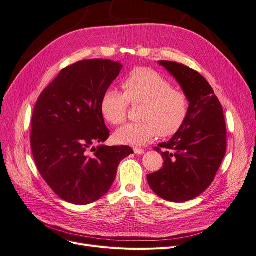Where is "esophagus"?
Wrapping results in <instances>:
<instances>
[{"instance_id": "esophagus-1", "label": "esophagus", "mask_w": 256, "mask_h": 256, "mask_svg": "<svg viewBox=\"0 0 256 256\" xmlns=\"http://www.w3.org/2000/svg\"><path fill=\"white\" fill-rule=\"evenodd\" d=\"M134 152H135V154H144V150L141 148H134Z\"/></svg>"}]
</instances>
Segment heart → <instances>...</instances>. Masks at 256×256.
Here are the masks:
<instances>
[{
  "mask_svg": "<svg viewBox=\"0 0 256 256\" xmlns=\"http://www.w3.org/2000/svg\"><path fill=\"white\" fill-rule=\"evenodd\" d=\"M124 92L106 89L102 96L100 109L106 121L118 126L128 116V104H142L138 122L128 124L116 130V142L143 145L158 135L171 137L180 130L189 114L186 94L173 88L164 76L150 68L132 70L122 84Z\"/></svg>",
  "mask_w": 256,
  "mask_h": 256,
  "instance_id": "b5f03b06",
  "label": "heart"
}]
</instances>
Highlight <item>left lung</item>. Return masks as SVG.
I'll use <instances>...</instances> for the list:
<instances>
[{
	"label": "left lung",
	"instance_id": "obj_1",
	"mask_svg": "<svg viewBox=\"0 0 256 256\" xmlns=\"http://www.w3.org/2000/svg\"><path fill=\"white\" fill-rule=\"evenodd\" d=\"M180 85L189 100L182 128L154 150L164 166L148 174L152 190L172 202H184L204 192L212 182L226 152L223 108L208 80L196 70L172 61H158Z\"/></svg>",
	"mask_w": 256,
	"mask_h": 256
}]
</instances>
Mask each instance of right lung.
Here are the masks:
<instances>
[{"mask_svg": "<svg viewBox=\"0 0 256 256\" xmlns=\"http://www.w3.org/2000/svg\"><path fill=\"white\" fill-rule=\"evenodd\" d=\"M122 64L93 59L62 70L42 92L31 122V148L42 178L60 198L85 206L112 186L130 146H106L110 136L100 104ZM94 142H100L92 148ZM92 150H90V148Z\"/></svg>", "mask_w": 256, "mask_h": 256, "instance_id": "right-lung-1", "label": "right lung"}]
</instances>
